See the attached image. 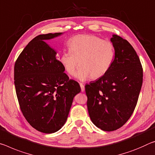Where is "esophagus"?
Segmentation results:
<instances>
[{
  "instance_id": "obj_1",
  "label": "esophagus",
  "mask_w": 155,
  "mask_h": 155,
  "mask_svg": "<svg viewBox=\"0 0 155 155\" xmlns=\"http://www.w3.org/2000/svg\"><path fill=\"white\" fill-rule=\"evenodd\" d=\"M79 85H80V87H81V92H84V91H85L84 85H83L82 83H79Z\"/></svg>"
}]
</instances>
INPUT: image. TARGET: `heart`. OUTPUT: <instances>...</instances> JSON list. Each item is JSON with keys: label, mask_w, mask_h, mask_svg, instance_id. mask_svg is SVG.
<instances>
[{"label": "heart", "mask_w": 155, "mask_h": 155, "mask_svg": "<svg viewBox=\"0 0 155 155\" xmlns=\"http://www.w3.org/2000/svg\"><path fill=\"white\" fill-rule=\"evenodd\" d=\"M69 52L61 56V65L69 75H74L79 65L76 77L81 81L101 78L110 70L115 55L114 45L108 41L92 34H79L68 43Z\"/></svg>", "instance_id": "1"}]
</instances>
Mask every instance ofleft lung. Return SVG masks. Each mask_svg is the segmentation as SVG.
Instances as JSON below:
<instances>
[{
    "label": "left lung",
    "instance_id": "8db88e82",
    "mask_svg": "<svg viewBox=\"0 0 155 155\" xmlns=\"http://www.w3.org/2000/svg\"><path fill=\"white\" fill-rule=\"evenodd\" d=\"M115 55L105 74L85 86L90 117L96 126L114 131L127 121L136 107L143 83V68L128 41L113 35Z\"/></svg>",
    "mask_w": 155,
    "mask_h": 155
}]
</instances>
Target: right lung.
<instances>
[{"label":"right lung","mask_w":155,"mask_h":155,"mask_svg":"<svg viewBox=\"0 0 155 155\" xmlns=\"http://www.w3.org/2000/svg\"><path fill=\"white\" fill-rule=\"evenodd\" d=\"M61 32L41 34L24 48L14 65V85L19 106L31 126L43 133H54L65 124L78 83L64 72L56 52L45 40Z\"/></svg>","instance_id":"1"}]
</instances>
